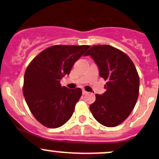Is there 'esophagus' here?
<instances>
[{
	"label": "esophagus",
	"mask_w": 159,
	"mask_h": 159,
	"mask_svg": "<svg viewBox=\"0 0 159 159\" xmlns=\"http://www.w3.org/2000/svg\"><path fill=\"white\" fill-rule=\"evenodd\" d=\"M87 93H88V92H86L84 89L82 90V94H83V95H86Z\"/></svg>",
	"instance_id": "obj_1"
}]
</instances>
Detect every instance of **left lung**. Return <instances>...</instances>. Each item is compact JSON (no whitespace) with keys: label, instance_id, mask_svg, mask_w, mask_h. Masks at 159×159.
Returning <instances> with one entry per match:
<instances>
[{"label":"left lung","instance_id":"obj_1","mask_svg":"<svg viewBox=\"0 0 159 159\" xmlns=\"http://www.w3.org/2000/svg\"><path fill=\"white\" fill-rule=\"evenodd\" d=\"M84 56H91L107 81L106 92L96 94L90 111L104 126H117L128 118L137 101L140 78L136 66L125 53L107 44L92 46Z\"/></svg>","mask_w":159,"mask_h":159}]
</instances>
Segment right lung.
<instances>
[{"label":"right lung","instance_id":"1","mask_svg":"<svg viewBox=\"0 0 159 159\" xmlns=\"http://www.w3.org/2000/svg\"><path fill=\"white\" fill-rule=\"evenodd\" d=\"M89 45L57 44L40 52L26 67L23 93L35 118L48 128L62 126L72 116L81 96L80 88L61 86L60 79Z\"/></svg>","mask_w":159,"mask_h":159}]
</instances>
